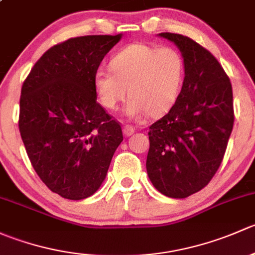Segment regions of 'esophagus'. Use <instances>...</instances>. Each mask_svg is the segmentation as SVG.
<instances>
[{
	"label": "esophagus",
	"instance_id": "1",
	"mask_svg": "<svg viewBox=\"0 0 255 255\" xmlns=\"http://www.w3.org/2000/svg\"><path fill=\"white\" fill-rule=\"evenodd\" d=\"M135 132V128L133 127V126H130V125H126L125 127H123V133H125V135H132L133 133Z\"/></svg>",
	"mask_w": 255,
	"mask_h": 255
}]
</instances>
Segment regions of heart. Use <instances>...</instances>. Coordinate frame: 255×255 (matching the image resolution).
I'll use <instances>...</instances> for the list:
<instances>
[{
  "label": "heart",
  "mask_w": 255,
  "mask_h": 255,
  "mask_svg": "<svg viewBox=\"0 0 255 255\" xmlns=\"http://www.w3.org/2000/svg\"><path fill=\"white\" fill-rule=\"evenodd\" d=\"M110 69L100 68L94 74V89L100 104L117 111L130 97L126 113L129 117L164 115L174 106L181 92L185 61L173 47L130 44L118 51Z\"/></svg>",
  "instance_id": "b5f03b06"
}]
</instances>
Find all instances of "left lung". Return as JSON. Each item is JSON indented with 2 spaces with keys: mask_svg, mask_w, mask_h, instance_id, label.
I'll return each mask as SVG.
<instances>
[{
  "mask_svg": "<svg viewBox=\"0 0 255 255\" xmlns=\"http://www.w3.org/2000/svg\"><path fill=\"white\" fill-rule=\"evenodd\" d=\"M159 35L181 51L185 79L170 111L149 127L146 171L158 191L185 199L204 189L222 163L235 122L232 84L217 59L191 38Z\"/></svg>",
  "mask_w": 255,
  "mask_h": 255,
  "instance_id": "left-lung-1",
  "label": "left lung"
}]
</instances>
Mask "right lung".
Listing matches in <instances>:
<instances>
[{
  "label": "right lung",
  "mask_w": 255,
  "mask_h": 255,
  "mask_svg": "<svg viewBox=\"0 0 255 255\" xmlns=\"http://www.w3.org/2000/svg\"><path fill=\"white\" fill-rule=\"evenodd\" d=\"M120 39L84 35L55 44L22 85L18 127L28 158L64 199L94 195L123 140L120 122L97 102L94 89V74Z\"/></svg>",
  "instance_id": "right-lung-1"
}]
</instances>
